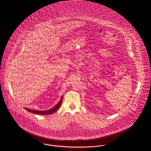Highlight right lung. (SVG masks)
I'll return each mask as SVG.
<instances>
[{
    "mask_svg": "<svg viewBox=\"0 0 151 151\" xmlns=\"http://www.w3.org/2000/svg\"><path fill=\"white\" fill-rule=\"evenodd\" d=\"M63 100V96H62L59 102L58 103L57 105L53 107L52 109H51L50 110H46V111H38V110H34L27 109V108H25V109L27 110V111L32 112V114H40V115H47V114H50L54 113L57 110H58L60 108V107L61 105L62 102Z\"/></svg>",
    "mask_w": 151,
    "mask_h": 151,
    "instance_id": "add662e5",
    "label": "right lung"
}]
</instances>
